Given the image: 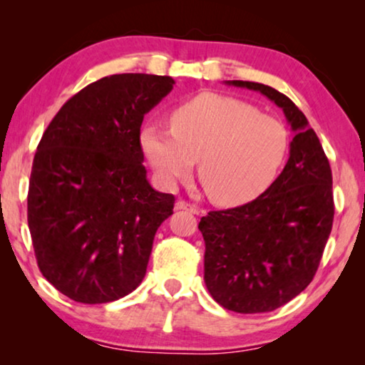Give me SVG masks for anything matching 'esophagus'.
I'll list each match as a JSON object with an SVG mask.
<instances>
[{
    "label": "esophagus",
    "mask_w": 365,
    "mask_h": 365,
    "mask_svg": "<svg viewBox=\"0 0 365 365\" xmlns=\"http://www.w3.org/2000/svg\"><path fill=\"white\" fill-rule=\"evenodd\" d=\"M176 209H184V211H189V212H192V214H197L199 212L197 207L194 206V204L186 202V201H178L176 202Z\"/></svg>",
    "instance_id": "34e87169"
}]
</instances>
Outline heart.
<instances>
[{
    "instance_id": "b5f03b06",
    "label": "heart",
    "mask_w": 365,
    "mask_h": 365,
    "mask_svg": "<svg viewBox=\"0 0 365 365\" xmlns=\"http://www.w3.org/2000/svg\"><path fill=\"white\" fill-rule=\"evenodd\" d=\"M141 146L159 182L173 187L192 173L222 206L247 202L274 181L289 146L282 121L224 94H201L171 114V131L148 126Z\"/></svg>"
}]
</instances>
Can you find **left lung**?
<instances>
[{
  "mask_svg": "<svg viewBox=\"0 0 365 365\" xmlns=\"http://www.w3.org/2000/svg\"><path fill=\"white\" fill-rule=\"evenodd\" d=\"M227 84L276 103L294 138L287 164L261 196L201 217L204 282L214 301L229 311L271 312L316 276L334 221L332 171L317 134L286 94L261 83Z\"/></svg>",
  "mask_w": 365,
  "mask_h": 365,
  "instance_id": "left-lung-1",
  "label": "left lung"
}]
</instances>
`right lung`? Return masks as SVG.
Instances as JSON below:
<instances>
[{
	"label": "right lung",
	"instance_id": "add662e5",
	"mask_svg": "<svg viewBox=\"0 0 365 365\" xmlns=\"http://www.w3.org/2000/svg\"><path fill=\"white\" fill-rule=\"evenodd\" d=\"M173 84L143 73L98 79L63 104L38 144L29 232L39 271L73 301H118L144 279L174 196L149 184L139 134Z\"/></svg>",
	"mask_w": 365,
	"mask_h": 365
}]
</instances>
